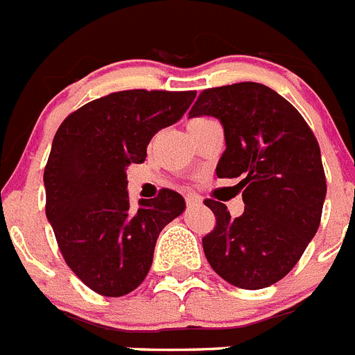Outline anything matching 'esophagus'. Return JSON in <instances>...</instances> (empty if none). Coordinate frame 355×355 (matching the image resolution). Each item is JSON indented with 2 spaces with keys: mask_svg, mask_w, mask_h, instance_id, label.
I'll list each match as a JSON object with an SVG mask.
<instances>
[{
  "mask_svg": "<svg viewBox=\"0 0 355 355\" xmlns=\"http://www.w3.org/2000/svg\"><path fill=\"white\" fill-rule=\"evenodd\" d=\"M186 204L187 206H200L202 204V198L197 193H186Z\"/></svg>",
  "mask_w": 355,
  "mask_h": 355,
  "instance_id": "34e87169",
  "label": "esophagus"
}]
</instances>
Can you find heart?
I'll return each instance as SVG.
<instances>
[{"mask_svg": "<svg viewBox=\"0 0 355 355\" xmlns=\"http://www.w3.org/2000/svg\"><path fill=\"white\" fill-rule=\"evenodd\" d=\"M207 120H209V118H193L191 122H189V128H193V125H198V123H202V122H207Z\"/></svg>", "mask_w": 355, "mask_h": 355, "instance_id": "b5f03b06", "label": "heart"}]
</instances>
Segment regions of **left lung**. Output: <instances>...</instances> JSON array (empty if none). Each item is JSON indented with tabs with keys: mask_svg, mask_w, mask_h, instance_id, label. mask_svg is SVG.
Listing matches in <instances>:
<instances>
[{
	"mask_svg": "<svg viewBox=\"0 0 355 355\" xmlns=\"http://www.w3.org/2000/svg\"><path fill=\"white\" fill-rule=\"evenodd\" d=\"M220 120L226 151L218 178H241L244 213L206 198L217 224L202 239L209 266L230 284L261 290L281 281L321 223L327 178L318 138L301 112L273 89L241 82L206 89L189 116Z\"/></svg>",
	"mask_w": 355,
	"mask_h": 355,
	"instance_id": "left-lung-1",
	"label": "left lung"
}]
</instances>
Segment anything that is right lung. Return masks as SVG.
<instances>
[{"instance_id":"obj_1","label":"right lung","mask_w":355,"mask_h":355,"mask_svg":"<svg viewBox=\"0 0 355 355\" xmlns=\"http://www.w3.org/2000/svg\"><path fill=\"white\" fill-rule=\"evenodd\" d=\"M195 94L118 91L71 112L54 135L45 213L67 266L100 295L122 297L142 284L158 235L186 207L164 187L131 209L125 168L146 160L151 138L180 120Z\"/></svg>"}]
</instances>
